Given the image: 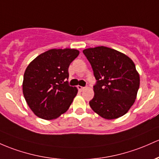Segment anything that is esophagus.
I'll return each mask as SVG.
<instances>
[{
	"mask_svg": "<svg viewBox=\"0 0 159 159\" xmlns=\"http://www.w3.org/2000/svg\"><path fill=\"white\" fill-rule=\"evenodd\" d=\"M78 90H80V91H83L85 89V87H81V86H78Z\"/></svg>",
	"mask_w": 159,
	"mask_h": 159,
	"instance_id": "1",
	"label": "esophagus"
}]
</instances>
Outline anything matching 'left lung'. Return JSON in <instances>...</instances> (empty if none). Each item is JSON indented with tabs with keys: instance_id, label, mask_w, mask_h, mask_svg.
Returning <instances> with one entry per match:
<instances>
[{
	"instance_id": "1",
	"label": "left lung",
	"mask_w": 159,
	"mask_h": 159,
	"mask_svg": "<svg viewBox=\"0 0 159 159\" xmlns=\"http://www.w3.org/2000/svg\"><path fill=\"white\" fill-rule=\"evenodd\" d=\"M97 83L89 102L96 113L106 119H116L128 112L137 98L139 75L128 56L106 47L83 50Z\"/></svg>"
}]
</instances>
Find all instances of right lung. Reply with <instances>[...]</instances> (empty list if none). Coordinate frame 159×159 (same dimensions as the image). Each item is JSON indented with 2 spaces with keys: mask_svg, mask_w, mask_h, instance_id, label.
Returning a JSON list of instances; mask_svg holds the SVG:
<instances>
[{
  "mask_svg": "<svg viewBox=\"0 0 159 159\" xmlns=\"http://www.w3.org/2000/svg\"><path fill=\"white\" fill-rule=\"evenodd\" d=\"M79 54L75 49H51L40 54L26 68L22 92L31 111L52 120L68 110L78 93L69 85V65Z\"/></svg>",
  "mask_w": 159,
  "mask_h": 159,
  "instance_id": "1",
  "label": "right lung"
}]
</instances>
